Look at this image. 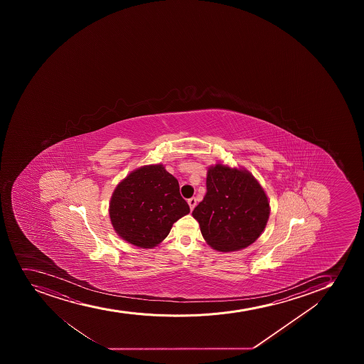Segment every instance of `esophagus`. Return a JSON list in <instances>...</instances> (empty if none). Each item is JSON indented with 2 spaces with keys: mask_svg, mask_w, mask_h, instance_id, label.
<instances>
[{
  "mask_svg": "<svg viewBox=\"0 0 364 364\" xmlns=\"http://www.w3.org/2000/svg\"><path fill=\"white\" fill-rule=\"evenodd\" d=\"M188 205H190V209H195V206L197 205V199L195 197H192V198L188 199Z\"/></svg>",
  "mask_w": 364,
  "mask_h": 364,
  "instance_id": "esophagus-1",
  "label": "esophagus"
}]
</instances>
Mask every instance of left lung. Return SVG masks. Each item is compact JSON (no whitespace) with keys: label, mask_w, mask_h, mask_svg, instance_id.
<instances>
[{"label":"left lung","mask_w":364,"mask_h":364,"mask_svg":"<svg viewBox=\"0 0 364 364\" xmlns=\"http://www.w3.org/2000/svg\"><path fill=\"white\" fill-rule=\"evenodd\" d=\"M192 216L208 245L220 252H234L247 248L262 234L269 203L250 173L218 164L208 171L206 195Z\"/></svg>","instance_id":"8db88e82"}]
</instances>
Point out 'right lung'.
I'll return each mask as SVG.
<instances>
[{
	"label": "right lung",
	"mask_w": 364,
	"mask_h": 364,
	"mask_svg": "<svg viewBox=\"0 0 364 364\" xmlns=\"http://www.w3.org/2000/svg\"><path fill=\"white\" fill-rule=\"evenodd\" d=\"M188 213L178 180L162 165L130 173L117 185L109 209L116 232L141 248H153L164 241L173 223Z\"/></svg>",
	"instance_id": "1"
}]
</instances>
